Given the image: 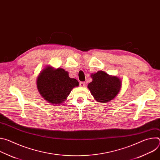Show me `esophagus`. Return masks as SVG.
Instances as JSON below:
<instances>
[{"mask_svg":"<svg viewBox=\"0 0 160 160\" xmlns=\"http://www.w3.org/2000/svg\"><path fill=\"white\" fill-rule=\"evenodd\" d=\"M85 85V82H80V87H84Z\"/></svg>","mask_w":160,"mask_h":160,"instance_id":"esophagus-1","label":"esophagus"}]
</instances>
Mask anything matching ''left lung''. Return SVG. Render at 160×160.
<instances>
[{"label": "left lung", "instance_id": "8db88e82", "mask_svg": "<svg viewBox=\"0 0 160 160\" xmlns=\"http://www.w3.org/2000/svg\"><path fill=\"white\" fill-rule=\"evenodd\" d=\"M92 82L88 88L94 99L101 103H106L115 98L119 93L122 82L116 76H111L103 71L91 75Z\"/></svg>", "mask_w": 160, "mask_h": 160}]
</instances>
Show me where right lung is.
<instances>
[{
    "instance_id": "obj_1",
    "label": "right lung",
    "mask_w": 160,
    "mask_h": 160,
    "mask_svg": "<svg viewBox=\"0 0 160 160\" xmlns=\"http://www.w3.org/2000/svg\"><path fill=\"white\" fill-rule=\"evenodd\" d=\"M77 80L71 78L68 72L62 68L45 67L40 73L37 80L38 92L43 98L52 104L64 102L75 87H78Z\"/></svg>"
}]
</instances>
